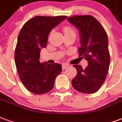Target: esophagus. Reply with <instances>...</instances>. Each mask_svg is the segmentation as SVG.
<instances>
[{
  "instance_id": "34e87169",
  "label": "esophagus",
  "mask_w": 122,
  "mask_h": 122,
  "mask_svg": "<svg viewBox=\"0 0 122 122\" xmlns=\"http://www.w3.org/2000/svg\"><path fill=\"white\" fill-rule=\"evenodd\" d=\"M68 66H69V64H62V69L64 70V69H66V68L68 67Z\"/></svg>"
}]
</instances>
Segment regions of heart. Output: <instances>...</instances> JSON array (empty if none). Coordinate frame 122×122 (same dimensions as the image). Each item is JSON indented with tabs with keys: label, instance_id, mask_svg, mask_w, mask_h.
Masks as SVG:
<instances>
[{
	"label": "heart",
	"instance_id": "1",
	"mask_svg": "<svg viewBox=\"0 0 122 122\" xmlns=\"http://www.w3.org/2000/svg\"><path fill=\"white\" fill-rule=\"evenodd\" d=\"M63 30H64L65 35L66 34H75V35H76V33H75L74 29L71 26H64L63 28Z\"/></svg>",
	"mask_w": 122,
	"mask_h": 122
}]
</instances>
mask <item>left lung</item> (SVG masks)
I'll return each mask as SVG.
<instances>
[{
    "label": "left lung",
    "mask_w": 122,
    "mask_h": 122,
    "mask_svg": "<svg viewBox=\"0 0 122 122\" xmlns=\"http://www.w3.org/2000/svg\"><path fill=\"white\" fill-rule=\"evenodd\" d=\"M67 19L79 30L81 47L79 49V55L88 63L85 69L80 65H73L77 73L72 80V86L81 93L93 94L103 84L109 69L107 34L103 26L93 16L76 15Z\"/></svg>",
    "instance_id": "1"
}]
</instances>
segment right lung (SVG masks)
<instances>
[{"instance_id": "obj_1", "label": "right lung", "mask_w": 122, "mask_h": 122, "mask_svg": "<svg viewBox=\"0 0 122 122\" xmlns=\"http://www.w3.org/2000/svg\"><path fill=\"white\" fill-rule=\"evenodd\" d=\"M67 16H36L29 19L19 32L15 51L16 68L21 82L34 94L50 92L62 71L57 63L40 62L41 49L47 47L48 36L52 28Z\"/></svg>"}]
</instances>
